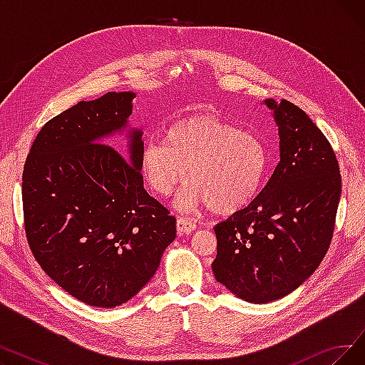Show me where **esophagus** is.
Masks as SVG:
<instances>
[{
    "label": "esophagus",
    "instance_id": "obj_1",
    "mask_svg": "<svg viewBox=\"0 0 365 365\" xmlns=\"http://www.w3.org/2000/svg\"><path fill=\"white\" fill-rule=\"evenodd\" d=\"M176 226H178V232H179L180 235H183V234H190V232H194L195 229H197L195 220L190 219V217H179Z\"/></svg>",
    "mask_w": 365,
    "mask_h": 365
}]
</instances>
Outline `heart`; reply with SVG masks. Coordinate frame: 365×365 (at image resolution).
I'll list each match as a JSON object with an SVG mask.
<instances>
[{"instance_id": "1", "label": "heart", "mask_w": 365, "mask_h": 365, "mask_svg": "<svg viewBox=\"0 0 365 365\" xmlns=\"http://www.w3.org/2000/svg\"><path fill=\"white\" fill-rule=\"evenodd\" d=\"M269 153L255 133L242 131L213 113H195L171 124L164 142H149L140 170L160 195H170L186 178L179 204L210 207L229 216L250 205L260 192Z\"/></svg>"}]
</instances>
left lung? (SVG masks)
<instances>
[{
    "mask_svg": "<svg viewBox=\"0 0 365 365\" xmlns=\"http://www.w3.org/2000/svg\"><path fill=\"white\" fill-rule=\"evenodd\" d=\"M279 133V163L255 201L215 226L216 279L250 303L278 300L327 253L341 178L322 131L289 101L266 99Z\"/></svg>",
    "mask_w": 365,
    "mask_h": 365,
    "instance_id": "obj_1",
    "label": "left lung"
}]
</instances>
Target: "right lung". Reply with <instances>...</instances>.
I'll use <instances>...</instances> for the list:
<instances>
[{
	"label": "right lung",
	"instance_id": "right-lung-1",
	"mask_svg": "<svg viewBox=\"0 0 365 365\" xmlns=\"http://www.w3.org/2000/svg\"><path fill=\"white\" fill-rule=\"evenodd\" d=\"M131 91L78 102L44 124L24 167L26 240L43 271L72 297L115 308L149 282L176 238V217L143 187L142 131L128 159L103 142L127 127Z\"/></svg>",
	"mask_w": 365,
	"mask_h": 365
}]
</instances>
